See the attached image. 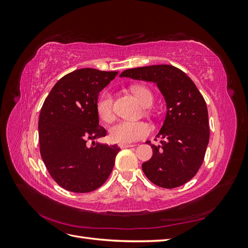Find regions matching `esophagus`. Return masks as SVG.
I'll return each instance as SVG.
<instances>
[{
  "label": "esophagus",
  "instance_id": "obj_1",
  "mask_svg": "<svg viewBox=\"0 0 248 248\" xmlns=\"http://www.w3.org/2000/svg\"><path fill=\"white\" fill-rule=\"evenodd\" d=\"M119 147L121 149H126V148H131V147H136V145L133 144H120Z\"/></svg>",
  "mask_w": 248,
  "mask_h": 248
}]
</instances>
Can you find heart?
Segmentation results:
<instances>
[{
    "label": "heart",
    "mask_w": 248,
    "mask_h": 248,
    "mask_svg": "<svg viewBox=\"0 0 248 248\" xmlns=\"http://www.w3.org/2000/svg\"><path fill=\"white\" fill-rule=\"evenodd\" d=\"M132 92L137 96L141 106L150 107L153 103V93L145 86L132 87ZM96 111L104 122H110L115 118L114 99L109 91L102 92L96 102ZM151 131V127L144 121L121 120L109 128V139L118 144H131L145 139Z\"/></svg>",
    "instance_id": "heart-1"
}]
</instances>
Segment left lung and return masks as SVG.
Listing matches in <instances>:
<instances>
[{"label":"left lung","instance_id":"obj_1","mask_svg":"<svg viewBox=\"0 0 248 248\" xmlns=\"http://www.w3.org/2000/svg\"><path fill=\"white\" fill-rule=\"evenodd\" d=\"M122 78L153 81L167 102V116L152 147L151 159L142 163L146 177L163 188L188 182L200 170L209 142L208 109L204 97L187 74L171 65L127 69Z\"/></svg>","mask_w":248,"mask_h":248}]
</instances>
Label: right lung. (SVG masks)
<instances>
[{"instance_id":"obj_1","label":"right lung","mask_w":248,"mask_h":248,"mask_svg":"<svg viewBox=\"0 0 248 248\" xmlns=\"http://www.w3.org/2000/svg\"><path fill=\"white\" fill-rule=\"evenodd\" d=\"M117 71L82 68L66 74L51 89L39 116V147L51 178L72 192L93 191L107 181L120 148L93 141L107 136L96 102ZM91 140L93 146L86 142Z\"/></svg>"}]
</instances>
